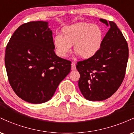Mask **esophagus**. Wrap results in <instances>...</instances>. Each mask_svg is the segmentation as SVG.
Masks as SVG:
<instances>
[{"label":"esophagus","instance_id":"34e87169","mask_svg":"<svg viewBox=\"0 0 134 134\" xmlns=\"http://www.w3.org/2000/svg\"><path fill=\"white\" fill-rule=\"evenodd\" d=\"M71 68L72 70H74L76 69V64L74 62H72L71 64Z\"/></svg>","mask_w":134,"mask_h":134}]
</instances>
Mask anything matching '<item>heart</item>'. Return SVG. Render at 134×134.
<instances>
[{
    "instance_id": "heart-1",
    "label": "heart",
    "mask_w": 134,
    "mask_h": 134,
    "mask_svg": "<svg viewBox=\"0 0 134 134\" xmlns=\"http://www.w3.org/2000/svg\"><path fill=\"white\" fill-rule=\"evenodd\" d=\"M103 33L99 26L79 23L62 29L61 36L53 39L55 53L60 58H65L74 50L84 59H89L98 53L102 45Z\"/></svg>"
}]
</instances>
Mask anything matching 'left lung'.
<instances>
[{"label": "left lung", "instance_id": "1", "mask_svg": "<svg viewBox=\"0 0 134 134\" xmlns=\"http://www.w3.org/2000/svg\"><path fill=\"white\" fill-rule=\"evenodd\" d=\"M99 21L110 29L94 56L77 62L79 90L87 100L103 101L110 98L120 86L125 74L129 47L121 31L114 22Z\"/></svg>", "mask_w": 134, "mask_h": 134}]
</instances>
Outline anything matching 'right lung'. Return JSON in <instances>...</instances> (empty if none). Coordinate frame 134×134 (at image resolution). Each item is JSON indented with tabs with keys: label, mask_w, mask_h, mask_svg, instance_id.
I'll return each instance as SVG.
<instances>
[{
	"label": "right lung",
	"mask_w": 134,
	"mask_h": 134,
	"mask_svg": "<svg viewBox=\"0 0 134 134\" xmlns=\"http://www.w3.org/2000/svg\"><path fill=\"white\" fill-rule=\"evenodd\" d=\"M52 31L46 21L24 23L7 44L5 65L10 86L23 100L47 102L70 71L71 62L55 54Z\"/></svg>",
	"instance_id": "1"
}]
</instances>
